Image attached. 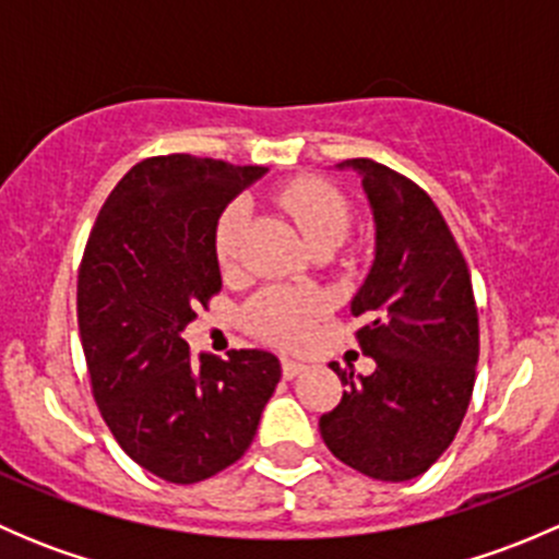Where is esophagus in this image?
<instances>
[{
	"label": "esophagus",
	"instance_id": "obj_1",
	"mask_svg": "<svg viewBox=\"0 0 559 559\" xmlns=\"http://www.w3.org/2000/svg\"><path fill=\"white\" fill-rule=\"evenodd\" d=\"M302 370H306V365L297 362V359H289V357L281 359V373H284V379H295V376H300Z\"/></svg>",
	"mask_w": 559,
	"mask_h": 559
}]
</instances>
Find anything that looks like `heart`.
<instances>
[{
	"mask_svg": "<svg viewBox=\"0 0 559 559\" xmlns=\"http://www.w3.org/2000/svg\"><path fill=\"white\" fill-rule=\"evenodd\" d=\"M278 205L295 222L313 251H332L348 238L354 227V207L335 183L324 178H295L278 191ZM251 218L243 197L229 202L213 227V257L218 267L233 270L240 262V248ZM324 313V297L308 289L270 286L253 295L243 308V324L257 337L278 346H297L311 335L316 319Z\"/></svg>",
	"mask_w": 559,
	"mask_h": 559,
	"instance_id": "heart-1",
	"label": "heart"
}]
</instances>
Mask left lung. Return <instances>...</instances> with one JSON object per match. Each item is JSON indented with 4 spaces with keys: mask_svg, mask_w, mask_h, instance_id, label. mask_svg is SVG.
<instances>
[{
    "mask_svg": "<svg viewBox=\"0 0 559 559\" xmlns=\"http://www.w3.org/2000/svg\"><path fill=\"white\" fill-rule=\"evenodd\" d=\"M346 165L362 175L376 216V262L352 302L362 319L354 335L376 370L357 381L332 362L346 389L319 430L354 471L408 481L452 447L465 419L478 308L465 257L430 194L373 159Z\"/></svg>",
    "mask_w": 559,
    "mask_h": 559,
    "instance_id": "1",
    "label": "left lung"
}]
</instances>
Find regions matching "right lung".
I'll use <instances>...</instances> for the list:
<instances>
[{
    "label": "right lung",
    "mask_w": 559,
    "mask_h": 559,
    "mask_svg": "<svg viewBox=\"0 0 559 559\" xmlns=\"http://www.w3.org/2000/svg\"><path fill=\"white\" fill-rule=\"evenodd\" d=\"M264 167L191 154L138 162L105 200L78 270V326L107 430L170 484L246 454L281 379L273 354L189 352L183 330L222 292L218 213Z\"/></svg>",
    "instance_id": "obj_1"
}]
</instances>
